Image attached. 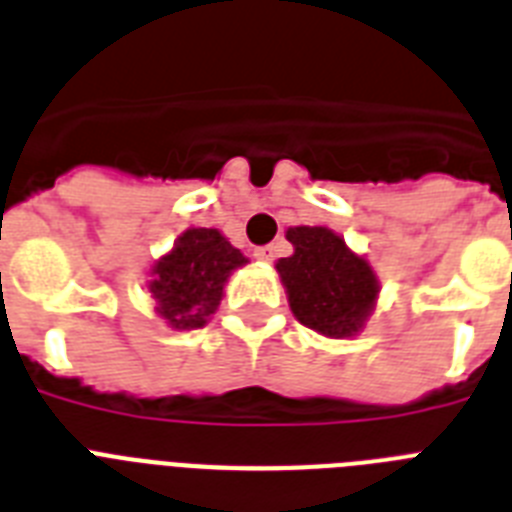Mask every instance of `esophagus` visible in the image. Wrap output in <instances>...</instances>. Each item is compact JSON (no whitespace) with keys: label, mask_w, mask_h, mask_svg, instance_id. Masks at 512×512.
<instances>
[{"label":"esophagus","mask_w":512,"mask_h":512,"mask_svg":"<svg viewBox=\"0 0 512 512\" xmlns=\"http://www.w3.org/2000/svg\"><path fill=\"white\" fill-rule=\"evenodd\" d=\"M255 257L260 260V263H273V257H276V247H273V244H268V247H257Z\"/></svg>","instance_id":"obj_1"}]
</instances>
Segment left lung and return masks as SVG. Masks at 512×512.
Wrapping results in <instances>:
<instances>
[{
	"label": "left lung",
	"mask_w": 512,
	"mask_h": 512,
	"mask_svg": "<svg viewBox=\"0 0 512 512\" xmlns=\"http://www.w3.org/2000/svg\"><path fill=\"white\" fill-rule=\"evenodd\" d=\"M294 252L276 263L294 318L331 339L355 336L376 307L378 276L363 255L323 226L286 231Z\"/></svg>",
	"instance_id": "obj_1"
}]
</instances>
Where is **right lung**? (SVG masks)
Here are the masks:
<instances>
[{
    "label": "right lung",
    "mask_w": 512,
    "mask_h": 512,
    "mask_svg": "<svg viewBox=\"0 0 512 512\" xmlns=\"http://www.w3.org/2000/svg\"><path fill=\"white\" fill-rule=\"evenodd\" d=\"M242 265L247 257L218 228H186L149 270L157 315L176 331L202 328L218 310L228 276Z\"/></svg>",
    "instance_id": "add662e5"
}]
</instances>
